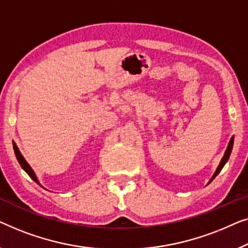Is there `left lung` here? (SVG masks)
<instances>
[{"label": "left lung", "instance_id": "8db88e82", "mask_svg": "<svg viewBox=\"0 0 248 248\" xmlns=\"http://www.w3.org/2000/svg\"><path fill=\"white\" fill-rule=\"evenodd\" d=\"M232 145H233V137L230 139V142H229V145H228V147H227V149H226V153H225V155H224V157H222V159H221V162H220V164H219V166H218V169H217V170H216V173H215V175H214V177H212V180L215 179L216 176L218 175L219 173H220V170H222V167H224V165L226 164V162H227L228 160V158H229V156H230V153H232Z\"/></svg>", "mask_w": 248, "mask_h": 248}]
</instances>
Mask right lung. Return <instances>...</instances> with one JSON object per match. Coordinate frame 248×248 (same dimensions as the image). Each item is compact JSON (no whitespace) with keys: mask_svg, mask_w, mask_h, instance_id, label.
<instances>
[{"mask_svg":"<svg viewBox=\"0 0 248 248\" xmlns=\"http://www.w3.org/2000/svg\"><path fill=\"white\" fill-rule=\"evenodd\" d=\"M13 148H15V153H16V159H18V162L20 163V165H21V167H22V169L26 170V172L28 173V175H29L31 179H32L34 182L36 183H38V184H40L39 182H38V179H37V176L34 175V173H33V170H31V167L29 166V164H28L27 162H26V159L23 158V156L21 155V153L19 152V149H18V147H16V144H13Z\"/></svg>","mask_w":248,"mask_h":248,"instance_id":"add662e5","label":"right lung"}]
</instances>
